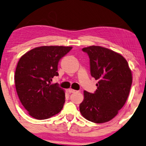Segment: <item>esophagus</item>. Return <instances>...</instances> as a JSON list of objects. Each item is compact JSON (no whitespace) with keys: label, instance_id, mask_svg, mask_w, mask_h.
I'll list each match as a JSON object with an SVG mask.
<instances>
[{"label":"esophagus","instance_id":"obj_1","mask_svg":"<svg viewBox=\"0 0 146 146\" xmlns=\"http://www.w3.org/2000/svg\"><path fill=\"white\" fill-rule=\"evenodd\" d=\"M69 93H75V92H77V91H76V90L70 88V89H69Z\"/></svg>","mask_w":146,"mask_h":146}]
</instances>
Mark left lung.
<instances>
[{
    "instance_id": "left-lung-1",
    "label": "left lung",
    "mask_w": 146,
    "mask_h": 146,
    "mask_svg": "<svg viewBox=\"0 0 146 146\" xmlns=\"http://www.w3.org/2000/svg\"><path fill=\"white\" fill-rule=\"evenodd\" d=\"M82 50L89 56L91 75L98 82L94 94L84 92L80 112L91 122H108L126 102L132 84L131 71L124 57L112 50L91 46Z\"/></svg>"
}]
</instances>
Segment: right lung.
I'll use <instances>...</instances> for the list:
<instances>
[{"instance_id":"obj_1","label":"right lung","mask_w":146,"mask_h":146,"mask_svg":"<svg viewBox=\"0 0 146 146\" xmlns=\"http://www.w3.org/2000/svg\"><path fill=\"white\" fill-rule=\"evenodd\" d=\"M71 49V46H44L20 58L15 73L16 91L22 105L34 119H48L63 108L64 91L51 82L58 75L60 59Z\"/></svg>"}]
</instances>
